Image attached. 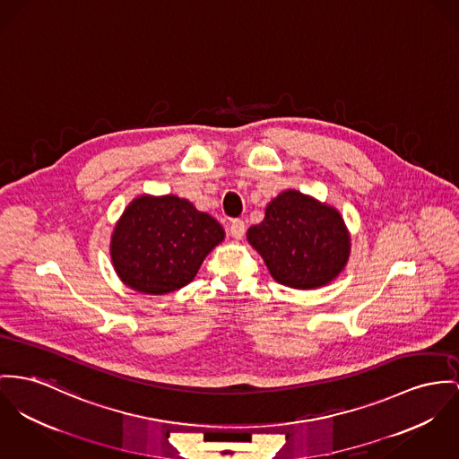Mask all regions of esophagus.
I'll return each mask as SVG.
<instances>
[{"label":"esophagus","instance_id":"obj_1","mask_svg":"<svg viewBox=\"0 0 459 459\" xmlns=\"http://www.w3.org/2000/svg\"><path fill=\"white\" fill-rule=\"evenodd\" d=\"M245 221L243 220H239V218H236V220H232L230 221V225H229V232H230V236L234 238V239H241L243 236H245Z\"/></svg>","mask_w":459,"mask_h":459}]
</instances>
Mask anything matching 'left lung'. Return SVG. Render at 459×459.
<instances>
[{"mask_svg":"<svg viewBox=\"0 0 459 459\" xmlns=\"http://www.w3.org/2000/svg\"><path fill=\"white\" fill-rule=\"evenodd\" d=\"M271 276L297 290H313L335 280L351 249L341 212L297 190H284L265 208V218L247 229Z\"/></svg>","mask_w":459,"mask_h":459,"instance_id":"8db88e82","label":"left lung"}]
</instances>
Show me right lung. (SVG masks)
I'll use <instances>...</instances> for the list:
<instances>
[{
	"label": "right lung",
	"instance_id": "add662e5",
	"mask_svg": "<svg viewBox=\"0 0 459 459\" xmlns=\"http://www.w3.org/2000/svg\"><path fill=\"white\" fill-rule=\"evenodd\" d=\"M225 238L208 212L177 195L136 197L111 236V262L129 288L164 295L192 281L212 247Z\"/></svg>",
	"mask_w": 459,
	"mask_h": 459
}]
</instances>
